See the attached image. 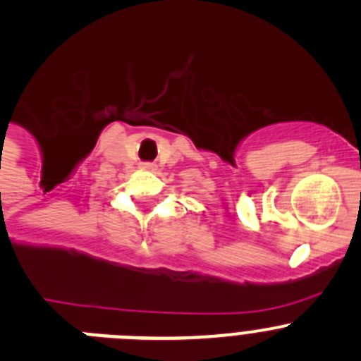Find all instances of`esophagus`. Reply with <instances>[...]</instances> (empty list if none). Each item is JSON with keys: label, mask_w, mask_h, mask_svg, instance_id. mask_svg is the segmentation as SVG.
I'll use <instances>...</instances> for the list:
<instances>
[{"label": "esophagus", "mask_w": 361, "mask_h": 361, "mask_svg": "<svg viewBox=\"0 0 361 361\" xmlns=\"http://www.w3.org/2000/svg\"><path fill=\"white\" fill-rule=\"evenodd\" d=\"M142 169L151 171V169H154V165L153 164H142Z\"/></svg>", "instance_id": "34e87169"}]
</instances>
